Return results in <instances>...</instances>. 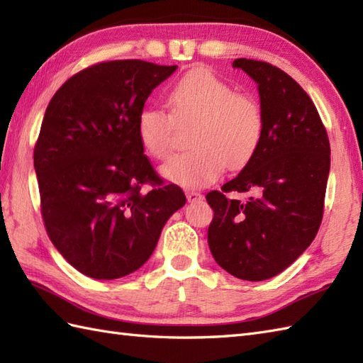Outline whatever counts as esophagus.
Instances as JSON below:
<instances>
[{
    "label": "esophagus",
    "mask_w": 363,
    "mask_h": 363,
    "mask_svg": "<svg viewBox=\"0 0 363 363\" xmlns=\"http://www.w3.org/2000/svg\"><path fill=\"white\" fill-rule=\"evenodd\" d=\"M186 196H187V201H189V203H195V201H199V199L204 198L201 194H199V191H194V190L187 191Z\"/></svg>",
    "instance_id": "obj_1"
}]
</instances>
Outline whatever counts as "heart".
I'll return each instance as SVG.
<instances>
[{"mask_svg":"<svg viewBox=\"0 0 363 363\" xmlns=\"http://www.w3.org/2000/svg\"><path fill=\"white\" fill-rule=\"evenodd\" d=\"M176 121L196 120L190 151L162 167L168 181L186 189L211 186L229 168H242L259 150L265 117L256 98L238 94L207 68H196L177 79L168 91ZM159 106L137 115V135L152 157L167 159L174 146V120Z\"/></svg>","mask_w":363,"mask_h":363,"instance_id":"1","label":"heart"}]
</instances>
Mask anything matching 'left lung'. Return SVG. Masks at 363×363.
<instances>
[{
	"instance_id": "left-lung-1",
	"label": "left lung",
	"mask_w": 363,
	"mask_h": 363,
	"mask_svg": "<svg viewBox=\"0 0 363 363\" xmlns=\"http://www.w3.org/2000/svg\"><path fill=\"white\" fill-rule=\"evenodd\" d=\"M233 67L257 82L265 130L238 176L206 195L213 209L207 242L223 269L256 282L284 272L317 235L330 146L317 107L291 76L262 60L235 59ZM230 191L252 196L230 200Z\"/></svg>"
}]
</instances>
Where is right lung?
Wrapping results in <instances>:
<instances>
[{
  "label": "right lung",
  "instance_id": "1",
  "mask_svg": "<svg viewBox=\"0 0 363 363\" xmlns=\"http://www.w3.org/2000/svg\"><path fill=\"white\" fill-rule=\"evenodd\" d=\"M176 65L109 60L73 74L46 107L34 148L50 240L78 272L118 279L150 259L186 204L143 154L137 115Z\"/></svg>",
  "mask_w": 363,
  "mask_h": 363
}]
</instances>
